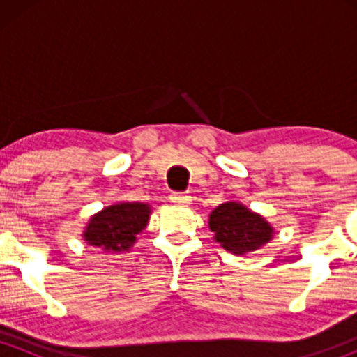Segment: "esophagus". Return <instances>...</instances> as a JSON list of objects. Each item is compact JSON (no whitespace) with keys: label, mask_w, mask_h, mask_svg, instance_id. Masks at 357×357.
<instances>
[{"label":"esophagus","mask_w":357,"mask_h":357,"mask_svg":"<svg viewBox=\"0 0 357 357\" xmlns=\"http://www.w3.org/2000/svg\"><path fill=\"white\" fill-rule=\"evenodd\" d=\"M169 200H171L172 204L188 205L190 202H192V197H190L188 193H179V192H174V193H171V197H169Z\"/></svg>","instance_id":"1"}]
</instances>
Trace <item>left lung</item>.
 <instances>
[{
  "label": "left lung",
  "instance_id": "8db88e82",
  "mask_svg": "<svg viewBox=\"0 0 357 357\" xmlns=\"http://www.w3.org/2000/svg\"><path fill=\"white\" fill-rule=\"evenodd\" d=\"M208 226L214 240L222 248L236 255L257 250L273 238V226L257 212H252L240 202L218 205L208 215Z\"/></svg>",
  "mask_w": 357,
  "mask_h": 357
}]
</instances>
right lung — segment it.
Listing matches in <instances>:
<instances>
[{"mask_svg":"<svg viewBox=\"0 0 357 357\" xmlns=\"http://www.w3.org/2000/svg\"><path fill=\"white\" fill-rule=\"evenodd\" d=\"M149 218L150 207L146 204L121 202L93 215L82 236L89 245L100 247L105 252L129 250L139 233L146 228Z\"/></svg>","mask_w":357,"mask_h":357,"instance_id":"1","label":"right lung"}]
</instances>
